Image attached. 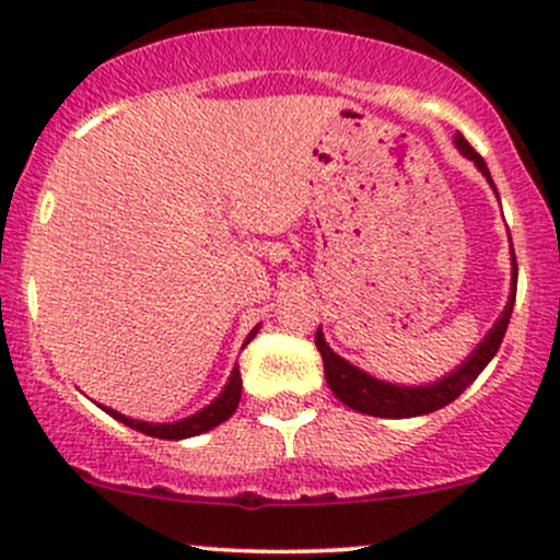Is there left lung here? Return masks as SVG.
I'll return each mask as SVG.
<instances>
[{
    "label": "left lung",
    "instance_id": "8db88e82",
    "mask_svg": "<svg viewBox=\"0 0 560 560\" xmlns=\"http://www.w3.org/2000/svg\"><path fill=\"white\" fill-rule=\"evenodd\" d=\"M455 144H458V150L464 152L468 160H474V163H477V168L485 173L487 182L492 184L490 171H487V163L481 160L479 152L464 139V133H458V137H455ZM492 189H494V184H492ZM516 271H518L516 255H513L511 300H508L505 313L500 316L498 324H494V329L487 334L485 342H481L477 350L471 352V358H468V361L460 365L455 374H450L447 378H442V382H436V384H429V387H397V384L378 382V378L363 374L361 369H355V365L342 361L337 352H331V347L326 345L324 334H320V329H318L316 347H318L320 358H324V374H326V382H329L331 392L345 405H350L352 410H361V413H369V416H378V419H413V416H423V413H432V410L445 408L447 402H453L455 397H458L460 392H464L468 384H471L474 378L481 374V371H485V365L492 361L500 342H503L508 320H511V313H513V300H516Z\"/></svg>",
    "mask_w": 560,
    "mask_h": 560
}]
</instances>
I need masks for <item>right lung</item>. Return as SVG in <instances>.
Returning a JSON list of instances; mask_svg holds the SVG:
<instances>
[{"mask_svg":"<svg viewBox=\"0 0 560 560\" xmlns=\"http://www.w3.org/2000/svg\"><path fill=\"white\" fill-rule=\"evenodd\" d=\"M255 331H258V329L249 331L247 342L255 337ZM247 342H244V345H247ZM240 397H242V374H240V365H236V369L231 371V378H229L226 389L221 392V397H215V400L210 402L208 408H202V410H199V413L189 416V419H184V421H176V423H147V421L126 419V416H120L118 410L105 408V405H102V408H105V413H110L113 419H118L120 423H126V427L137 429V432H141V434L158 436V440H186V436H197V434L208 432V429L218 427V423L226 421L229 416L236 410V405H240Z\"/></svg>","mask_w":560,"mask_h":560,"instance_id":"add662e5","label":"right lung"}]
</instances>
